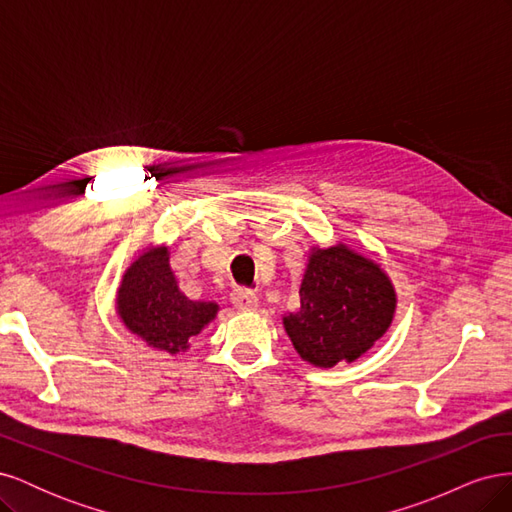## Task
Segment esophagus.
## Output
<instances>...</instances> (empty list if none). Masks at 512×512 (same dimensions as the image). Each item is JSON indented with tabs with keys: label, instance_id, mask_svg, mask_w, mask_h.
I'll return each instance as SVG.
<instances>
[{
	"label": "esophagus",
	"instance_id": "obj_1",
	"mask_svg": "<svg viewBox=\"0 0 512 512\" xmlns=\"http://www.w3.org/2000/svg\"><path fill=\"white\" fill-rule=\"evenodd\" d=\"M232 303H235V307L241 309V312H252V309H256L260 305L256 292L245 290V288H239L232 292Z\"/></svg>",
	"mask_w": 512,
	"mask_h": 512
}]
</instances>
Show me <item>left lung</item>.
Segmentation results:
<instances>
[{
  "mask_svg": "<svg viewBox=\"0 0 512 512\" xmlns=\"http://www.w3.org/2000/svg\"><path fill=\"white\" fill-rule=\"evenodd\" d=\"M299 299L284 329L301 359L324 369L363 356L389 331L397 307L391 277L344 243L312 247Z\"/></svg>",
  "mask_w": 512,
  "mask_h": 512,
  "instance_id": "1",
  "label": "left lung"
}]
</instances>
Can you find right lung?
<instances>
[{"instance_id":"right-lung-1","label":"right lung","mask_w":512,"mask_h":512,"mask_svg":"<svg viewBox=\"0 0 512 512\" xmlns=\"http://www.w3.org/2000/svg\"><path fill=\"white\" fill-rule=\"evenodd\" d=\"M117 316L126 329L160 352L177 354L218 316L220 305L192 301L179 290L170 269L168 245H149L123 273L117 288Z\"/></svg>"}]
</instances>
